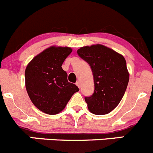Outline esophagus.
Here are the masks:
<instances>
[{"mask_svg": "<svg viewBox=\"0 0 153 153\" xmlns=\"http://www.w3.org/2000/svg\"><path fill=\"white\" fill-rule=\"evenodd\" d=\"M76 85L77 86H78V87L79 88H80V82H76Z\"/></svg>", "mask_w": 153, "mask_h": 153, "instance_id": "34e87169", "label": "esophagus"}]
</instances>
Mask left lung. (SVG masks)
Here are the masks:
<instances>
[{
    "label": "left lung",
    "mask_w": 153,
    "mask_h": 153,
    "mask_svg": "<svg viewBox=\"0 0 153 153\" xmlns=\"http://www.w3.org/2000/svg\"><path fill=\"white\" fill-rule=\"evenodd\" d=\"M77 53L90 65L94 76V92L85 97L88 108L97 115L108 114L118 105L127 88L129 74L126 59L100 44L82 47Z\"/></svg>",
    "instance_id": "left-lung-1"
}]
</instances>
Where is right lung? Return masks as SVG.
Instances as JSON below:
<instances>
[{
  "label": "right lung",
  "mask_w": 153,
  "mask_h": 153,
  "mask_svg": "<svg viewBox=\"0 0 153 153\" xmlns=\"http://www.w3.org/2000/svg\"><path fill=\"white\" fill-rule=\"evenodd\" d=\"M72 52L69 47L51 46L34 57L25 70V86L33 105L46 114L61 112L79 91L76 85L68 81L62 65Z\"/></svg>",
  "instance_id": "1"
}]
</instances>
